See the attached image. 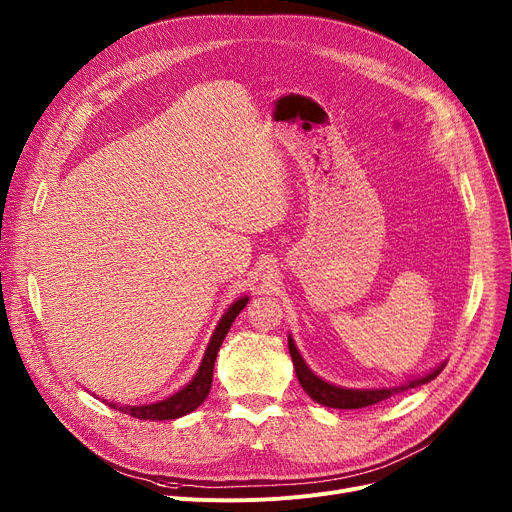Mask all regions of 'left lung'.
Segmentation results:
<instances>
[{"label": "left lung", "mask_w": 512, "mask_h": 512, "mask_svg": "<svg viewBox=\"0 0 512 512\" xmlns=\"http://www.w3.org/2000/svg\"><path fill=\"white\" fill-rule=\"evenodd\" d=\"M289 353H291V359H293V368H295V374H297V380L299 384H302V388L306 390V393L320 405L324 407H333V409H362V407H370V405H376L384 399H388L390 395L395 393H401V390H407V388H413V386H419V384H426L430 380H434L446 364L438 366L434 372L417 378V380H411L407 384H401L397 388H374V390H353V388H341V386H335V384H328L324 380H320L302 359V355H299V351L295 349L291 337H289Z\"/></svg>", "instance_id": "1"}]
</instances>
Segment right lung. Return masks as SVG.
Masks as SVG:
<instances>
[{
	"label": "right lung",
	"instance_id": "obj_1",
	"mask_svg": "<svg viewBox=\"0 0 512 512\" xmlns=\"http://www.w3.org/2000/svg\"><path fill=\"white\" fill-rule=\"evenodd\" d=\"M246 304H248V297H242V299H237L235 304L229 306V310L221 318L219 326L215 328L213 339H210V343L206 347V353H204V359H202L198 374L194 376V380L186 388L179 390V393H175L173 397H169V399H165L161 403H153V405L117 407V405L111 403L109 407L119 409V411H124V413H130L132 417H138V419H150V422H163V419H175V417L188 415L190 411L198 409V405L208 397L210 384H213V368H215V359H217L219 347H221L223 339L227 337L235 316L246 308Z\"/></svg>",
	"mask_w": 512,
	"mask_h": 512
}]
</instances>
